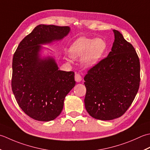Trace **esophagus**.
Masks as SVG:
<instances>
[{"label":"esophagus","mask_w":150,"mask_h":150,"mask_svg":"<svg viewBox=\"0 0 150 150\" xmlns=\"http://www.w3.org/2000/svg\"><path fill=\"white\" fill-rule=\"evenodd\" d=\"M81 76L79 74H76L75 75V80L76 82H80L81 81Z\"/></svg>","instance_id":"obj_1"}]
</instances>
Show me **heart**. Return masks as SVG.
I'll use <instances>...</instances> for the list:
<instances>
[{"label": "heart", "mask_w": 150, "mask_h": 150, "mask_svg": "<svg viewBox=\"0 0 150 150\" xmlns=\"http://www.w3.org/2000/svg\"><path fill=\"white\" fill-rule=\"evenodd\" d=\"M108 48L106 41L102 38L91 39L81 37L73 42L69 54L74 59L81 58L85 67H92L102 59Z\"/></svg>", "instance_id": "obj_1"}]
</instances>
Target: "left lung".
I'll return each mask as SVG.
<instances>
[{
    "mask_svg": "<svg viewBox=\"0 0 150 150\" xmlns=\"http://www.w3.org/2000/svg\"><path fill=\"white\" fill-rule=\"evenodd\" d=\"M115 41L107 57L88 70L84 77V102L91 117L101 120L123 115L140 85V62L133 45L113 30Z\"/></svg>",
    "mask_w": 150,
    "mask_h": 150,
    "instance_id": "obj_1",
    "label": "left lung"
}]
</instances>
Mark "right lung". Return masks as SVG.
<instances>
[{
    "label": "right lung",
    "instance_id": "1",
    "mask_svg": "<svg viewBox=\"0 0 150 150\" xmlns=\"http://www.w3.org/2000/svg\"><path fill=\"white\" fill-rule=\"evenodd\" d=\"M70 31L69 26L39 24L21 41L13 55L12 91L21 109L36 120L57 118L65 96L75 86L74 72L58 70L53 57L41 56V45L62 40Z\"/></svg>",
    "mask_w": 150,
    "mask_h": 150
}]
</instances>
